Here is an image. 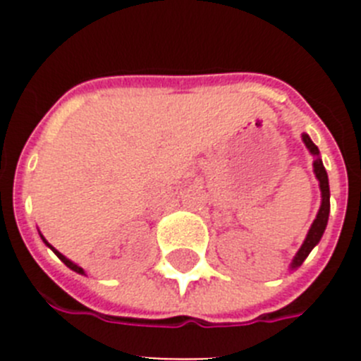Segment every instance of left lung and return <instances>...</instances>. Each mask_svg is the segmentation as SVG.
<instances>
[{
  "label": "left lung",
  "instance_id": "1",
  "mask_svg": "<svg viewBox=\"0 0 361 361\" xmlns=\"http://www.w3.org/2000/svg\"><path fill=\"white\" fill-rule=\"evenodd\" d=\"M302 141H304V145L307 146L309 152L314 155V162H312V168H314V175H317L318 183H320L322 204H320V209H318L317 219H314V222H312L311 228H309V233H307V237H305L304 244H302V247L298 250V253H296L295 258H293L291 269H296V267L302 266V262H304L305 258H307V255L311 253L312 247H314V245L320 242L322 235H324L325 228H327V220H329V209H331L329 178H327V171H325L324 162H322V159H320V152H318V146L311 141V137H309L307 133H304V135H302Z\"/></svg>",
  "mask_w": 361,
  "mask_h": 361
}]
</instances>
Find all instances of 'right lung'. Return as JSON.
Instances as JSON below:
<instances>
[{
	"instance_id": "add662e5",
	"label": "right lung",
	"mask_w": 361,
	"mask_h": 361,
	"mask_svg": "<svg viewBox=\"0 0 361 361\" xmlns=\"http://www.w3.org/2000/svg\"><path fill=\"white\" fill-rule=\"evenodd\" d=\"M41 238H43V242H44V244L49 245L50 250H52V251H54V253H56V255H57V258H59V260H61V262H63V264H65V266H66V267H70V269H72V271H75V273H79V275H85V271H82V267H79V266H78V264H73V262H72V260H68V258H66V257H65V255H61V253H59V251H57V250H56V247H52V245H50V244H49V242H47V238H44V237H43V235H41Z\"/></svg>"
}]
</instances>
